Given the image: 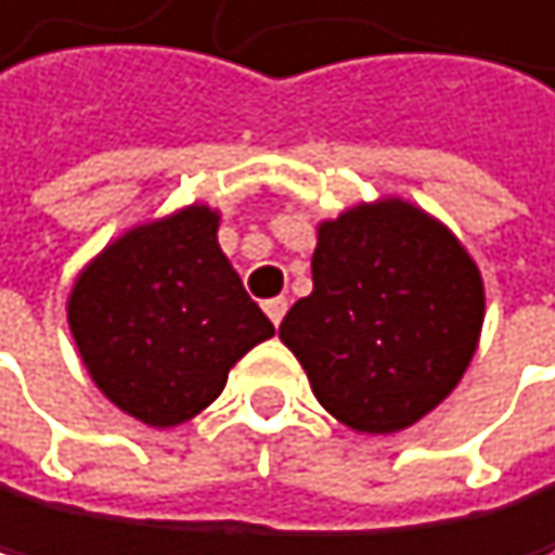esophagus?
<instances>
[{
  "instance_id": "esophagus-1",
  "label": "esophagus",
  "mask_w": 555,
  "mask_h": 555,
  "mask_svg": "<svg viewBox=\"0 0 555 555\" xmlns=\"http://www.w3.org/2000/svg\"><path fill=\"white\" fill-rule=\"evenodd\" d=\"M262 307H266L269 321H272V324H280V321L286 318V307H289V304H286V297H272V300H266Z\"/></svg>"
}]
</instances>
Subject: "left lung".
I'll use <instances>...</instances> for the list:
<instances>
[{
  "mask_svg": "<svg viewBox=\"0 0 555 555\" xmlns=\"http://www.w3.org/2000/svg\"><path fill=\"white\" fill-rule=\"evenodd\" d=\"M310 272L280 338L345 428L404 431L460 387L480 345L483 275L439 217L404 196L345 207L318 223Z\"/></svg>",
  "mask_w": 555,
  "mask_h": 555,
  "instance_id": "left-lung-1",
  "label": "left lung"
}]
</instances>
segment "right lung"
Wrapping results in <instances>:
<instances>
[{"mask_svg":"<svg viewBox=\"0 0 555 555\" xmlns=\"http://www.w3.org/2000/svg\"><path fill=\"white\" fill-rule=\"evenodd\" d=\"M220 210L190 203L133 223L68 293V327L100 393L147 428L193 422L272 321L223 255Z\"/></svg>","mask_w":555,"mask_h":555,"instance_id":"1","label":"right lung"}]
</instances>
